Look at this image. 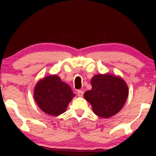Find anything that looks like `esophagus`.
I'll return each instance as SVG.
<instances>
[{
  "mask_svg": "<svg viewBox=\"0 0 156 156\" xmlns=\"http://www.w3.org/2000/svg\"><path fill=\"white\" fill-rule=\"evenodd\" d=\"M83 94H84V91L82 90H78L77 91V95L78 97H82Z\"/></svg>",
  "mask_w": 156,
  "mask_h": 156,
  "instance_id": "1",
  "label": "esophagus"
}]
</instances>
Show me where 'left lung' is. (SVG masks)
Returning <instances> with one entry per match:
<instances>
[{
  "mask_svg": "<svg viewBox=\"0 0 156 156\" xmlns=\"http://www.w3.org/2000/svg\"><path fill=\"white\" fill-rule=\"evenodd\" d=\"M92 89L84 97L93 112L101 118H109L119 112L126 101L129 90L124 81L111 74H97L91 80Z\"/></svg>",
  "mask_w": 156,
  "mask_h": 156,
  "instance_id": "obj_1",
  "label": "left lung"
}]
</instances>
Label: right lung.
<instances>
[{"mask_svg":"<svg viewBox=\"0 0 156 156\" xmlns=\"http://www.w3.org/2000/svg\"><path fill=\"white\" fill-rule=\"evenodd\" d=\"M75 94L69 85L57 75L48 76L38 82L34 90V98L42 112L52 116L65 112Z\"/></svg>","mask_w":156,"mask_h":156,"instance_id":"add662e5","label":"right lung"}]
</instances>
